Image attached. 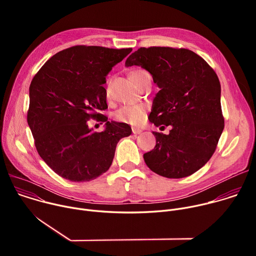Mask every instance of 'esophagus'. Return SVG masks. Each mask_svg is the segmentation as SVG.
Segmentation results:
<instances>
[{
  "instance_id": "esophagus-1",
  "label": "esophagus",
  "mask_w": 256,
  "mask_h": 256,
  "mask_svg": "<svg viewBox=\"0 0 256 256\" xmlns=\"http://www.w3.org/2000/svg\"><path fill=\"white\" fill-rule=\"evenodd\" d=\"M142 130L140 128H132V132L134 134H142Z\"/></svg>"
}]
</instances>
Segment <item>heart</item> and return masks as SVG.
Here are the masks:
<instances>
[{"instance_id":"heart-1","label":"heart","mask_w":256,"mask_h":256,"mask_svg":"<svg viewBox=\"0 0 256 256\" xmlns=\"http://www.w3.org/2000/svg\"><path fill=\"white\" fill-rule=\"evenodd\" d=\"M144 74H148L147 72L136 70L130 72V77H138ZM107 95H109V91H107ZM146 116V107L140 104L134 105H126L114 114V118L122 122H128L130 124H140Z\"/></svg>"}]
</instances>
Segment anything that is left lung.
<instances>
[{
  "instance_id": "left-lung-1",
  "label": "left lung",
  "mask_w": 256,
  "mask_h": 256,
  "mask_svg": "<svg viewBox=\"0 0 256 256\" xmlns=\"http://www.w3.org/2000/svg\"><path fill=\"white\" fill-rule=\"evenodd\" d=\"M132 66L148 70L160 89L149 120L172 128L168 134L153 132L156 146L144 154L146 164L167 178L192 175L210 159L224 130L216 74L186 48H140L126 58V66Z\"/></svg>"
}]
</instances>
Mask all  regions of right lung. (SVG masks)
<instances>
[{
    "instance_id": "add662e5",
    "label": "right lung",
    "mask_w": 256,
    "mask_h": 256,
    "mask_svg": "<svg viewBox=\"0 0 256 256\" xmlns=\"http://www.w3.org/2000/svg\"><path fill=\"white\" fill-rule=\"evenodd\" d=\"M132 48L77 46L52 56L29 87L27 122L44 161L70 181H90L112 166L116 144L132 128L107 122L98 114L107 108L106 76ZM90 118L105 121L95 133Z\"/></svg>"
}]
</instances>
